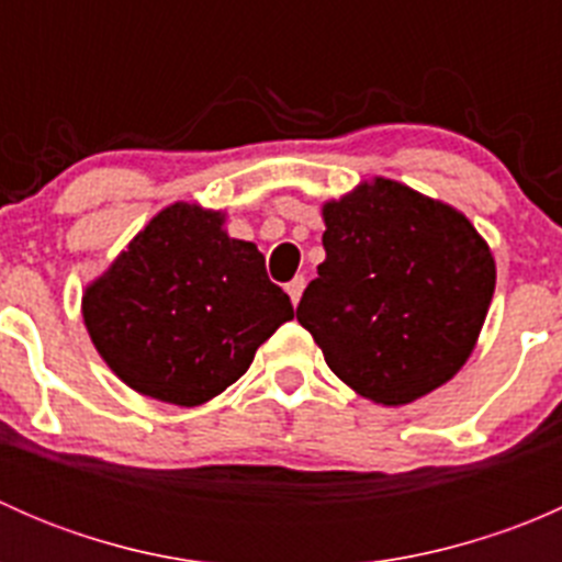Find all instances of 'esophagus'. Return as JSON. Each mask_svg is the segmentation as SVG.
I'll return each mask as SVG.
<instances>
[{
	"label": "esophagus",
	"instance_id": "obj_1",
	"mask_svg": "<svg viewBox=\"0 0 562 562\" xmlns=\"http://www.w3.org/2000/svg\"><path fill=\"white\" fill-rule=\"evenodd\" d=\"M304 285H307V280H304V277H293V280L288 282V285H285L288 296H291V302H293V304H299V299H302Z\"/></svg>",
	"mask_w": 562,
	"mask_h": 562
}]
</instances>
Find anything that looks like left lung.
I'll use <instances>...</instances> for the list:
<instances>
[{"label":"left lung","instance_id":"left-lung-1","mask_svg":"<svg viewBox=\"0 0 562 562\" xmlns=\"http://www.w3.org/2000/svg\"><path fill=\"white\" fill-rule=\"evenodd\" d=\"M326 260L296 317L339 381L383 405L443 386L468 361L495 260L451 206L375 179L323 206Z\"/></svg>","mask_w":562,"mask_h":562}]
</instances>
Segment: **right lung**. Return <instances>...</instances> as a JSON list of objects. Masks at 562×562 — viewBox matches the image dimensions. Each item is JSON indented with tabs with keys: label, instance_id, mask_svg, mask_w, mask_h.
I'll return each instance as SVG.
<instances>
[{
	"label": "right lung",
	"instance_id": "1",
	"mask_svg": "<svg viewBox=\"0 0 562 562\" xmlns=\"http://www.w3.org/2000/svg\"><path fill=\"white\" fill-rule=\"evenodd\" d=\"M291 317L258 247L190 203L162 209L83 296L105 364L130 389L184 407L239 381Z\"/></svg>",
	"mask_w": 562,
	"mask_h": 562
}]
</instances>
